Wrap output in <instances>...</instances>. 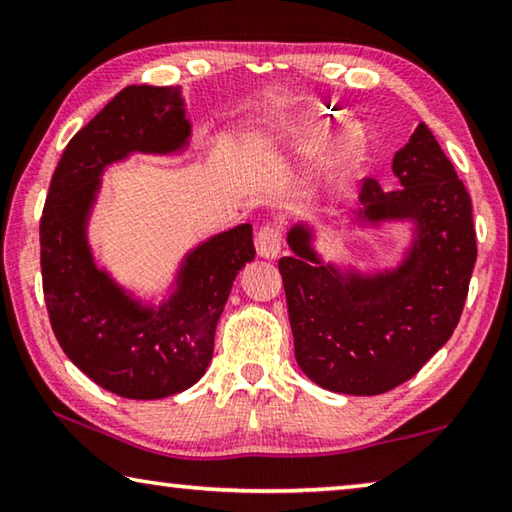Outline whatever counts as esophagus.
Masks as SVG:
<instances>
[{
	"instance_id": "34e87169",
	"label": "esophagus",
	"mask_w": 512,
	"mask_h": 512,
	"mask_svg": "<svg viewBox=\"0 0 512 512\" xmlns=\"http://www.w3.org/2000/svg\"><path fill=\"white\" fill-rule=\"evenodd\" d=\"M255 248L259 257L275 259L282 250V232L277 225H264V228L257 230L255 235Z\"/></svg>"
}]
</instances>
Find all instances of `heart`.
Masks as SVG:
<instances>
[{
	"instance_id": "1",
	"label": "heart",
	"mask_w": 512,
	"mask_h": 512,
	"mask_svg": "<svg viewBox=\"0 0 512 512\" xmlns=\"http://www.w3.org/2000/svg\"><path fill=\"white\" fill-rule=\"evenodd\" d=\"M325 133L323 128L311 124L307 128H302V133L298 137V149L300 151H311L316 146L323 144ZM363 160H366V144L359 135H350L348 140L343 142V146L329 162V171H327V187L329 189H341L348 180L361 169Z\"/></svg>"
}]
</instances>
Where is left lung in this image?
Instances as JSON below:
<instances>
[{
    "instance_id": "8db88e82",
    "label": "left lung",
    "mask_w": 512,
    "mask_h": 512,
    "mask_svg": "<svg viewBox=\"0 0 512 512\" xmlns=\"http://www.w3.org/2000/svg\"><path fill=\"white\" fill-rule=\"evenodd\" d=\"M397 192L366 180L345 228L409 225L391 268L325 262L316 230L293 225L280 259L296 361L320 388L379 395L411 379L454 334L476 262L472 201L436 137L420 124L393 158Z\"/></svg>"
}]
</instances>
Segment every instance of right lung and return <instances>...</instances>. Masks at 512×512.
Here are the masks:
<instances>
[{
	"instance_id": "1",
	"label": "right lung",
	"mask_w": 512,
	"mask_h": 512,
	"mask_svg": "<svg viewBox=\"0 0 512 512\" xmlns=\"http://www.w3.org/2000/svg\"><path fill=\"white\" fill-rule=\"evenodd\" d=\"M192 140L180 88L128 85L65 146L40 219L45 302L60 348L94 384L160 400L205 375L232 282L255 259L253 225L207 237L180 259L160 302L121 287L92 255L101 176L133 153L180 155Z\"/></svg>"
}]
</instances>
